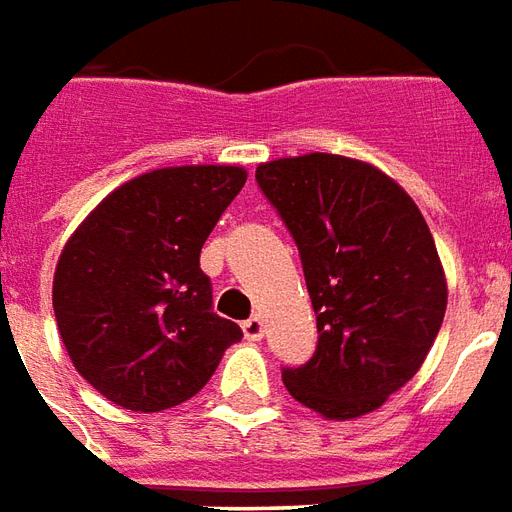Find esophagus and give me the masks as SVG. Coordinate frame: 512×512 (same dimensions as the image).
<instances>
[{
	"label": "esophagus",
	"mask_w": 512,
	"mask_h": 512,
	"mask_svg": "<svg viewBox=\"0 0 512 512\" xmlns=\"http://www.w3.org/2000/svg\"><path fill=\"white\" fill-rule=\"evenodd\" d=\"M241 328H244V336L249 339V342H257V339H263V320H260L257 314H255V317H249V320H246Z\"/></svg>",
	"instance_id": "34e87169"
}]
</instances>
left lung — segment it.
Here are the masks:
<instances>
[{
	"label": "left lung",
	"mask_w": 512,
	"mask_h": 512,
	"mask_svg": "<svg viewBox=\"0 0 512 512\" xmlns=\"http://www.w3.org/2000/svg\"><path fill=\"white\" fill-rule=\"evenodd\" d=\"M255 179L298 244L320 333L285 388L328 420L380 410L423 366L448 306L426 219L388 173L342 154L263 162Z\"/></svg>",
	"instance_id": "left-lung-1"
}]
</instances>
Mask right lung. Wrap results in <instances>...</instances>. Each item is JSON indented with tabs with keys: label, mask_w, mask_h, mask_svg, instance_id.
I'll return each instance as SVG.
<instances>
[{
	"label": "right lung",
	"mask_w": 512,
	"mask_h": 512,
	"mask_svg": "<svg viewBox=\"0 0 512 512\" xmlns=\"http://www.w3.org/2000/svg\"><path fill=\"white\" fill-rule=\"evenodd\" d=\"M241 165L157 168L102 198L67 238L54 314L75 372L132 412L192 399L244 333L211 312L200 249L241 187Z\"/></svg>",
	"instance_id": "obj_1"
}]
</instances>
